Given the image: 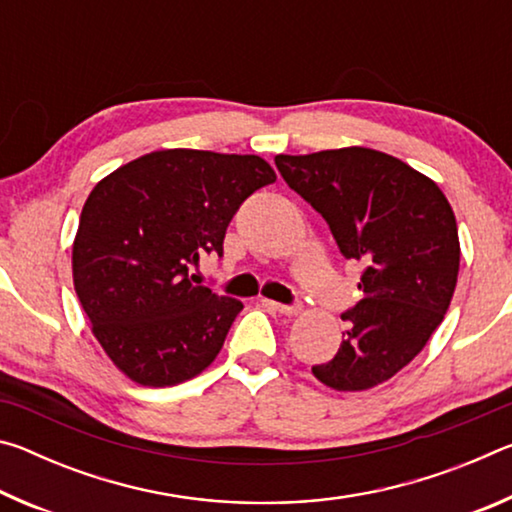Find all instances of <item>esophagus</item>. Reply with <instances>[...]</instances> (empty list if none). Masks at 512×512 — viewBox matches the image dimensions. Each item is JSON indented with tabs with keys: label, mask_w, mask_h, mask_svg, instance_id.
<instances>
[{
	"label": "esophagus",
	"mask_w": 512,
	"mask_h": 512,
	"mask_svg": "<svg viewBox=\"0 0 512 512\" xmlns=\"http://www.w3.org/2000/svg\"><path fill=\"white\" fill-rule=\"evenodd\" d=\"M262 305L271 311H280V314H298V309H300V302H293V305H282V302L266 300V298H262Z\"/></svg>",
	"instance_id": "obj_1"
}]
</instances>
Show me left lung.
I'll list each match as a JSON object with an SVG mask.
<instances>
[{
    "instance_id": "8db88e82",
    "label": "left lung",
    "mask_w": 512,
    "mask_h": 512,
    "mask_svg": "<svg viewBox=\"0 0 512 512\" xmlns=\"http://www.w3.org/2000/svg\"><path fill=\"white\" fill-rule=\"evenodd\" d=\"M293 192L327 221L345 259L366 264L363 298L341 318L350 327L332 359L311 368L336 391L391 379L427 345L452 302L461 246L440 187L381 151L275 155Z\"/></svg>"
}]
</instances>
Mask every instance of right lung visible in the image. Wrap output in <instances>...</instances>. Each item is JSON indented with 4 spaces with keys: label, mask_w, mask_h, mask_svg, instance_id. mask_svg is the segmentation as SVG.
Segmentation results:
<instances>
[{
    "label": "right lung",
    "mask_w": 512,
    "mask_h": 512,
    "mask_svg": "<svg viewBox=\"0 0 512 512\" xmlns=\"http://www.w3.org/2000/svg\"><path fill=\"white\" fill-rule=\"evenodd\" d=\"M275 183L259 155L169 149L112 171L83 205L74 289L112 363L142 386H173L216 359L244 305L201 287L192 266L223 255L241 203Z\"/></svg>",
    "instance_id": "1"
}]
</instances>
